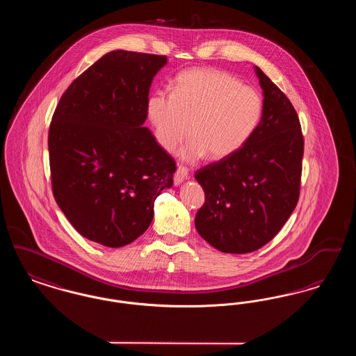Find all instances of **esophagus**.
Returning a JSON list of instances; mask_svg holds the SVG:
<instances>
[{
	"label": "esophagus",
	"mask_w": 356,
	"mask_h": 356,
	"mask_svg": "<svg viewBox=\"0 0 356 356\" xmlns=\"http://www.w3.org/2000/svg\"><path fill=\"white\" fill-rule=\"evenodd\" d=\"M188 179V170L186 167H179L176 172H175V176H173V181H175V186H180L183 181H186Z\"/></svg>",
	"instance_id": "34e87169"
}]
</instances>
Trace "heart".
Listing matches in <instances>:
<instances>
[{
	"label": "heart",
	"instance_id": "1",
	"mask_svg": "<svg viewBox=\"0 0 356 356\" xmlns=\"http://www.w3.org/2000/svg\"><path fill=\"white\" fill-rule=\"evenodd\" d=\"M147 118L159 145L181 151L186 161L204 156L222 160L238 152L257 131L263 113L261 92L219 69H189L180 73L173 92L157 89L147 100ZM191 128H188V122Z\"/></svg>",
	"mask_w": 356,
	"mask_h": 356
}]
</instances>
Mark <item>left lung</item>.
Masks as SVG:
<instances>
[{
	"label": "left lung",
	"instance_id": "8db88e82",
	"mask_svg": "<svg viewBox=\"0 0 356 356\" xmlns=\"http://www.w3.org/2000/svg\"><path fill=\"white\" fill-rule=\"evenodd\" d=\"M264 96L263 119L238 152L205 165L195 179L205 203L197 211L199 235L225 254H248L277 235L300 191L305 141L287 96L254 67Z\"/></svg>",
	"mask_w": 356,
	"mask_h": 356
}]
</instances>
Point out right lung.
<instances>
[{
	"mask_svg": "<svg viewBox=\"0 0 356 356\" xmlns=\"http://www.w3.org/2000/svg\"><path fill=\"white\" fill-rule=\"evenodd\" d=\"M165 56L113 51L61 96L48 147L56 203L74 229L119 248L143 235L176 164L144 127L153 77Z\"/></svg>",
	"mask_w": 356,
	"mask_h": 356,
	"instance_id": "1",
	"label": "right lung"
}]
</instances>
